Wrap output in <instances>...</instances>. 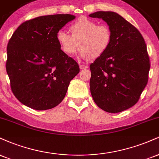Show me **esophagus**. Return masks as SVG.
Segmentation results:
<instances>
[{"instance_id":"esophagus-1","label":"esophagus","mask_w":159,"mask_h":159,"mask_svg":"<svg viewBox=\"0 0 159 159\" xmlns=\"http://www.w3.org/2000/svg\"><path fill=\"white\" fill-rule=\"evenodd\" d=\"M79 66H80V69H86L88 68V66L84 65V64H80Z\"/></svg>"}]
</instances>
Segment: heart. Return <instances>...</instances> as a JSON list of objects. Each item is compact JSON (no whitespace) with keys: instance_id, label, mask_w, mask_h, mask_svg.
Wrapping results in <instances>:
<instances>
[{"instance_id":"obj_1","label":"heart","mask_w":159,"mask_h":159,"mask_svg":"<svg viewBox=\"0 0 159 159\" xmlns=\"http://www.w3.org/2000/svg\"><path fill=\"white\" fill-rule=\"evenodd\" d=\"M72 35L60 30L57 40L63 52L73 55L78 50L84 60L96 59L102 56L110 48L112 33L107 25H98L87 18H80L70 26Z\"/></svg>"}]
</instances>
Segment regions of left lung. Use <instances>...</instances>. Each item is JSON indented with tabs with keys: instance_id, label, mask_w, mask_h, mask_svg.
I'll return each mask as SVG.
<instances>
[{
	"instance_id": "left-lung-1",
	"label": "left lung",
	"mask_w": 159,
	"mask_h": 159,
	"mask_svg": "<svg viewBox=\"0 0 159 159\" xmlns=\"http://www.w3.org/2000/svg\"><path fill=\"white\" fill-rule=\"evenodd\" d=\"M112 33L110 48L90 66V93L98 107L108 113L127 110L138 102L150 69L147 45L135 27L114 12L98 11Z\"/></svg>"
}]
</instances>
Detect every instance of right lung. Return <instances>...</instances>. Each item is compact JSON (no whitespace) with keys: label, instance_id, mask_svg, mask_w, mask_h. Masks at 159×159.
Segmentation results:
<instances>
[{"label":"right lung","instance_id":"add662e5","mask_svg":"<svg viewBox=\"0 0 159 159\" xmlns=\"http://www.w3.org/2000/svg\"><path fill=\"white\" fill-rule=\"evenodd\" d=\"M75 19L70 14L43 16L25 21L7 45L6 69L13 94L38 111L53 108L64 98L79 66L61 50L59 30Z\"/></svg>","mask_w":159,"mask_h":159}]
</instances>
